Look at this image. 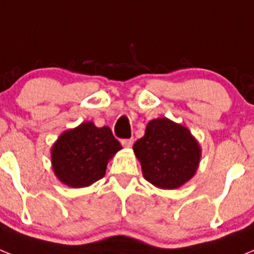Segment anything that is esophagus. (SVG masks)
Wrapping results in <instances>:
<instances>
[{
	"instance_id": "1",
	"label": "esophagus",
	"mask_w": 254,
	"mask_h": 254,
	"mask_svg": "<svg viewBox=\"0 0 254 254\" xmlns=\"http://www.w3.org/2000/svg\"><path fill=\"white\" fill-rule=\"evenodd\" d=\"M121 142H122L123 146L131 147L132 145H133V138H123V140L121 141Z\"/></svg>"
}]
</instances>
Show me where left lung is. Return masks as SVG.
I'll return each mask as SVG.
<instances>
[{
  "label": "left lung",
  "instance_id": "1",
  "mask_svg": "<svg viewBox=\"0 0 254 254\" xmlns=\"http://www.w3.org/2000/svg\"><path fill=\"white\" fill-rule=\"evenodd\" d=\"M142 174L151 185L174 190L196 173L201 149L186 127L168 118L149 122L145 136L133 145Z\"/></svg>",
  "mask_w": 254,
  "mask_h": 254
}]
</instances>
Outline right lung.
Masks as SVG:
<instances>
[{
  "label": "right lung",
  "mask_w": 254,
  "mask_h": 254,
  "mask_svg": "<svg viewBox=\"0 0 254 254\" xmlns=\"http://www.w3.org/2000/svg\"><path fill=\"white\" fill-rule=\"evenodd\" d=\"M121 149L109 127L84 122L61 134L52 147L53 170L69 187H87L104 177L108 161Z\"/></svg>",
  "instance_id": "obj_1"
}]
</instances>
